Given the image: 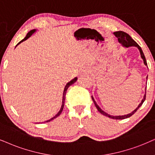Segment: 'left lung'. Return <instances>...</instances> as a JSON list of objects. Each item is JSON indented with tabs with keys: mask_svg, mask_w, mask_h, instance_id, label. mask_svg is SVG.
<instances>
[{
	"mask_svg": "<svg viewBox=\"0 0 155 155\" xmlns=\"http://www.w3.org/2000/svg\"><path fill=\"white\" fill-rule=\"evenodd\" d=\"M114 34L116 36V37L117 38H118V41L120 43V44L122 45L124 47H127V48H128V47H130V46H135L137 47V48H138L139 51H140V55H141V57L143 59V61H144V64H145L146 66H147V61H146V58H145V56H144V53H143L142 48H141V47L139 46V45L137 44L136 41H134V40L132 38V37H131L130 35L127 34V33L124 32V31H117V32H114ZM92 98V100H93L94 103V104L96 106V107H97V109H98V111L100 112L101 114L104 115L106 117H108L109 118H111V119H127V118H129V117H130L131 116H132L137 111V109L140 108L141 106L142 105L143 102H144V100H145L146 99V89H145V94H144V97H143L142 101H141V103L140 104L138 105V107H137L136 109H134V111H132V112H131L130 114H126V115H122V116H112V115H110L109 114L106 113L105 111H104L102 109H101L100 107H99V106L97 105V102H96L94 99L93 97H91Z\"/></svg>",
	"mask_w": 155,
	"mask_h": 155,
	"instance_id": "1",
	"label": "left lung"
}]
</instances>
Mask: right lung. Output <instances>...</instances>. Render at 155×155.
I'll return each instance as SVG.
<instances>
[{"mask_svg": "<svg viewBox=\"0 0 155 155\" xmlns=\"http://www.w3.org/2000/svg\"><path fill=\"white\" fill-rule=\"evenodd\" d=\"M36 29H34V30H31V31H29V32L28 33V34H27V35H26V36L23 39V40H21L20 42L18 43V44L16 46H18V45L19 44H21V42H23V41H25V40H27V39H28L29 37H31V36H32V34H34V33L35 32V31H36ZM77 81V77H75L74 78V79H72L71 81H70L69 82H68V83H67L66 84V85L65 86V87H64V93H63V99H62V104H61V109H60V110H59V111H58V112L56 114V115H55V116L54 117H52L51 119H48V120H47V121H46V122H48V121H51V120H53V119H54L55 118H56V117H58V116H59V115L61 114V112H62V111H63V109H64V102H65V99H66V91H67V89H68V88L70 87V86L71 85H72V84H73L74 83H75V82Z\"/></svg>", "mask_w": 155, "mask_h": 155, "instance_id": "1", "label": "right lung"}]
</instances>
